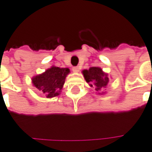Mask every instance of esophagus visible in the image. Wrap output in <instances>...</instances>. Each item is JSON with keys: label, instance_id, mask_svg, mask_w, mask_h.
<instances>
[{"label": "esophagus", "instance_id": "esophagus-1", "mask_svg": "<svg viewBox=\"0 0 152 152\" xmlns=\"http://www.w3.org/2000/svg\"><path fill=\"white\" fill-rule=\"evenodd\" d=\"M79 69H80V67H73V71L74 73H78L79 71Z\"/></svg>", "mask_w": 152, "mask_h": 152}]
</instances>
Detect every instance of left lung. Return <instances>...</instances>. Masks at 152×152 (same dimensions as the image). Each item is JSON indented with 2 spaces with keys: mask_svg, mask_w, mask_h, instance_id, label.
<instances>
[{
  "mask_svg": "<svg viewBox=\"0 0 152 152\" xmlns=\"http://www.w3.org/2000/svg\"><path fill=\"white\" fill-rule=\"evenodd\" d=\"M86 82L91 87L95 88L98 95H104L103 89H106L109 84L110 78L108 73H105L101 67H91L89 69H85L82 71Z\"/></svg>",
  "mask_w": 152,
  "mask_h": 152,
  "instance_id": "8db88e82",
  "label": "left lung"
}]
</instances>
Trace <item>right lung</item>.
<instances>
[{"instance_id": "add662e5", "label": "right lung", "mask_w": 152, "mask_h": 152, "mask_svg": "<svg viewBox=\"0 0 152 152\" xmlns=\"http://www.w3.org/2000/svg\"><path fill=\"white\" fill-rule=\"evenodd\" d=\"M69 73L70 70L67 67L51 66L44 73L34 76L32 84L46 98H53L61 94L66 77Z\"/></svg>"}]
</instances>
